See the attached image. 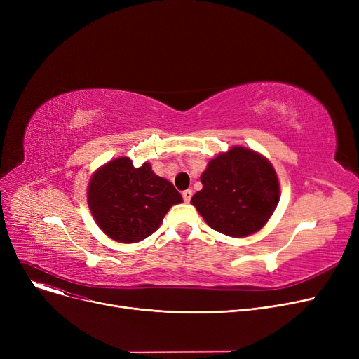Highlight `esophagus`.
<instances>
[{"label":"esophagus","mask_w":359,"mask_h":359,"mask_svg":"<svg viewBox=\"0 0 359 359\" xmlns=\"http://www.w3.org/2000/svg\"><path fill=\"white\" fill-rule=\"evenodd\" d=\"M182 196H183V201H184V202H189V201L192 199V191H189V189H187V191H183Z\"/></svg>","instance_id":"obj_1"}]
</instances>
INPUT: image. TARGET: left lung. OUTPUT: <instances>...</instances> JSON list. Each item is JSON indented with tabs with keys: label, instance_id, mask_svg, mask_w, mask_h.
Here are the masks:
<instances>
[{
	"label": "left lung",
	"instance_id": "1",
	"mask_svg": "<svg viewBox=\"0 0 359 359\" xmlns=\"http://www.w3.org/2000/svg\"><path fill=\"white\" fill-rule=\"evenodd\" d=\"M191 203L215 231L248 237L268 222L279 202V180L268 158L244 147L214 157Z\"/></svg>",
	"mask_w": 359,
	"mask_h": 359
}]
</instances>
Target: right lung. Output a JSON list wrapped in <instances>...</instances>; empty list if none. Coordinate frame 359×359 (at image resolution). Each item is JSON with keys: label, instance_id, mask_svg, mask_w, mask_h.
Wrapping results in <instances>:
<instances>
[{"label": "right lung", "instance_id": "obj_1", "mask_svg": "<svg viewBox=\"0 0 359 359\" xmlns=\"http://www.w3.org/2000/svg\"><path fill=\"white\" fill-rule=\"evenodd\" d=\"M88 208L102 231L119 243H137L153 234L182 195L157 176L149 163L134 167L128 157L102 165L87 189Z\"/></svg>", "mask_w": 359, "mask_h": 359}]
</instances>
